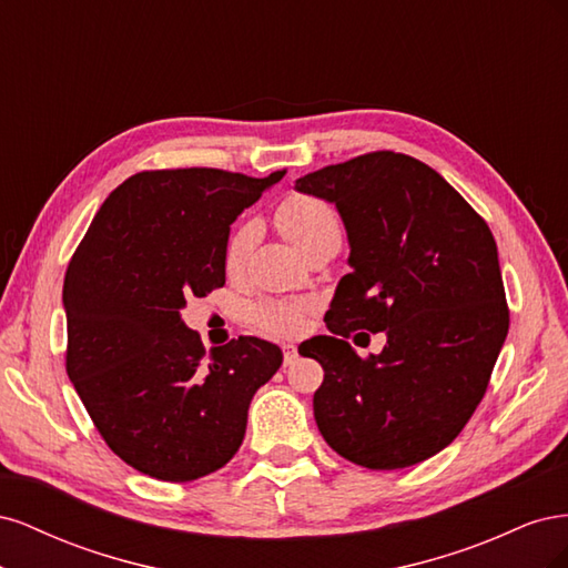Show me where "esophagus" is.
<instances>
[{
	"mask_svg": "<svg viewBox=\"0 0 568 568\" xmlns=\"http://www.w3.org/2000/svg\"><path fill=\"white\" fill-rule=\"evenodd\" d=\"M282 351H284V365H286V367L294 365L296 357H298L296 346H291V343H286V346H282Z\"/></svg>",
	"mask_w": 568,
	"mask_h": 568,
	"instance_id": "esophagus-1",
	"label": "esophagus"
}]
</instances>
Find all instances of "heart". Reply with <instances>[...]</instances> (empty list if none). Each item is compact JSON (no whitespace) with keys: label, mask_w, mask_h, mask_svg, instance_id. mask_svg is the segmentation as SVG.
I'll list each match as a JSON object with an SVG mask.
<instances>
[{"label":"heart","mask_w":568,"mask_h":568,"mask_svg":"<svg viewBox=\"0 0 568 568\" xmlns=\"http://www.w3.org/2000/svg\"><path fill=\"white\" fill-rule=\"evenodd\" d=\"M277 225L291 239L303 255H311L315 248L341 242V220L329 203L311 194H291L277 209ZM261 239V225L255 220L236 222L225 242L227 274H242L248 257ZM313 313L311 301H267L253 311V322L257 329L272 336H296Z\"/></svg>","instance_id":"heart-1"}]
</instances>
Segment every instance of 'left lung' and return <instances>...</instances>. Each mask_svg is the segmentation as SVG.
I'll return each mask as SVG.
<instances>
[{
	"label": "left lung",
	"instance_id": "left-lung-1",
	"mask_svg": "<svg viewBox=\"0 0 568 568\" xmlns=\"http://www.w3.org/2000/svg\"><path fill=\"white\" fill-rule=\"evenodd\" d=\"M296 189L336 203L351 242L353 272L324 317L332 336L298 348L324 369L320 434L367 469L434 457L484 400L507 338L493 232L434 168L395 151L326 165ZM357 328L386 331L385 351L359 358L345 341Z\"/></svg>",
	"mask_w": 568,
	"mask_h": 568
}]
</instances>
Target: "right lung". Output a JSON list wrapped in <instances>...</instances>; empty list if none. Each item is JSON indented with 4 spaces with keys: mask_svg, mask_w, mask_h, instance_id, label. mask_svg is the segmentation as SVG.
<instances>
[{
    "mask_svg": "<svg viewBox=\"0 0 568 568\" xmlns=\"http://www.w3.org/2000/svg\"><path fill=\"white\" fill-rule=\"evenodd\" d=\"M286 170H144L101 203L65 270V372L109 448L184 484L234 457L282 351L239 336L205 351L180 311L225 286L230 225Z\"/></svg>",
    "mask_w": 568,
    "mask_h": 568,
    "instance_id": "add662e5",
    "label": "right lung"
}]
</instances>
